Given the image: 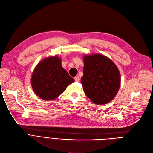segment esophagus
Here are the masks:
<instances>
[{
  "label": "esophagus",
  "mask_w": 153,
  "mask_h": 153,
  "mask_svg": "<svg viewBox=\"0 0 153 153\" xmlns=\"http://www.w3.org/2000/svg\"><path fill=\"white\" fill-rule=\"evenodd\" d=\"M74 80L76 82H79L80 80V78L79 76H76V77H74Z\"/></svg>",
  "instance_id": "1"
}]
</instances>
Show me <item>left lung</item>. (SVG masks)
<instances>
[{"label": "left lung", "instance_id": "obj_1", "mask_svg": "<svg viewBox=\"0 0 153 153\" xmlns=\"http://www.w3.org/2000/svg\"><path fill=\"white\" fill-rule=\"evenodd\" d=\"M83 76L81 83L86 96L95 104L111 102L119 91L121 76L117 67L105 56H84Z\"/></svg>", "mask_w": 153, "mask_h": 153}]
</instances>
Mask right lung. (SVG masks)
I'll return each mask as SVG.
<instances>
[{
	"mask_svg": "<svg viewBox=\"0 0 153 153\" xmlns=\"http://www.w3.org/2000/svg\"><path fill=\"white\" fill-rule=\"evenodd\" d=\"M74 79L61 65L58 56L49 57L38 63L32 75L31 85L36 94L45 100L56 98Z\"/></svg>",
	"mask_w": 153,
	"mask_h": 153,
	"instance_id": "add662e5",
	"label": "right lung"
}]
</instances>
